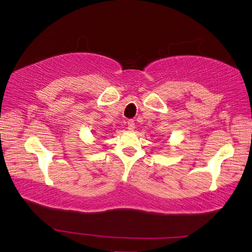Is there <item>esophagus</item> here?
Masks as SVG:
<instances>
[{"mask_svg":"<svg viewBox=\"0 0 252 252\" xmlns=\"http://www.w3.org/2000/svg\"><path fill=\"white\" fill-rule=\"evenodd\" d=\"M127 125H128V127H127V128H128L129 130H134L135 129V122L133 121V119H129V121L127 122Z\"/></svg>","mask_w":252,"mask_h":252,"instance_id":"obj_1","label":"esophagus"}]
</instances>
